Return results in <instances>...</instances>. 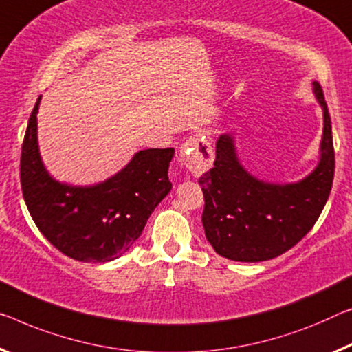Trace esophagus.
Wrapping results in <instances>:
<instances>
[{
	"mask_svg": "<svg viewBox=\"0 0 352 352\" xmlns=\"http://www.w3.org/2000/svg\"><path fill=\"white\" fill-rule=\"evenodd\" d=\"M181 157L193 176H201L212 166L214 149L206 137L188 138L181 146Z\"/></svg>",
	"mask_w": 352,
	"mask_h": 352,
	"instance_id": "esophagus-1",
	"label": "esophagus"
}]
</instances>
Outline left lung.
Listing matches in <instances>:
<instances>
[{
  "mask_svg": "<svg viewBox=\"0 0 352 352\" xmlns=\"http://www.w3.org/2000/svg\"><path fill=\"white\" fill-rule=\"evenodd\" d=\"M322 108L320 162L304 179L274 184L248 173L237 157L234 137L220 135L214 168L199 177L203 226L220 256L242 263L267 261L294 247L313 228L331 195L335 154L332 124L322 89L313 82Z\"/></svg>",
  "mask_w": 352,
  "mask_h": 352,
  "instance_id": "obj_1",
  "label": "left lung"
}]
</instances>
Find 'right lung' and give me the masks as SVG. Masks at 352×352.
I'll list each match as a JSON object with an SVG mask.
<instances>
[{"mask_svg":"<svg viewBox=\"0 0 352 352\" xmlns=\"http://www.w3.org/2000/svg\"><path fill=\"white\" fill-rule=\"evenodd\" d=\"M37 99L20 160L21 192L32 220L53 247L83 263L124 255L149 215L171 190L168 166L175 149H143L116 175L94 186H70L47 171L37 143Z\"/></svg>","mask_w":352,"mask_h":352,"instance_id":"add662e5","label":"right lung"}]
</instances>
